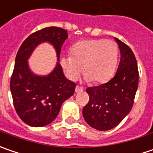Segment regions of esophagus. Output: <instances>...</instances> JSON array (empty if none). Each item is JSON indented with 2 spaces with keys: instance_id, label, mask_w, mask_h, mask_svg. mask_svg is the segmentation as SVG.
I'll return each mask as SVG.
<instances>
[{
  "instance_id": "34e87169",
  "label": "esophagus",
  "mask_w": 153,
  "mask_h": 153,
  "mask_svg": "<svg viewBox=\"0 0 153 153\" xmlns=\"http://www.w3.org/2000/svg\"><path fill=\"white\" fill-rule=\"evenodd\" d=\"M83 90H84L83 87H81V86H79V85H76V87H75V92H76V93H81Z\"/></svg>"
}]
</instances>
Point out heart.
<instances>
[{"label":"heart","mask_w":153,"mask_h":153,"mask_svg":"<svg viewBox=\"0 0 153 153\" xmlns=\"http://www.w3.org/2000/svg\"><path fill=\"white\" fill-rule=\"evenodd\" d=\"M70 53L60 59L61 68L68 79H77L83 69L85 80L94 83L103 82L111 77L119 57L116 44L106 40L79 41L71 47Z\"/></svg>","instance_id":"heart-1"}]
</instances>
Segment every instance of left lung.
Returning a JSON list of instances; mask_svg holds the SVG:
<instances>
[{"instance_id": "8db88e82", "label": "left lung", "mask_w": 153, "mask_h": 153, "mask_svg": "<svg viewBox=\"0 0 153 153\" xmlns=\"http://www.w3.org/2000/svg\"><path fill=\"white\" fill-rule=\"evenodd\" d=\"M120 61L115 76L107 83L88 87L89 102L83 108L85 122L99 131L111 130L130 112L139 85V70L130 48L115 38Z\"/></svg>"}]
</instances>
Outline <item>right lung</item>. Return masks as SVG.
<instances>
[{
    "mask_svg": "<svg viewBox=\"0 0 153 153\" xmlns=\"http://www.w3.org/2000/svg\"><path fill=\"white\" fill-rule=\"evenodd\" d=\"M68 37L63 28L45 27L29 35L18 50L10 90L17 114L30 126L41 127L52 123L62 103L74 94L75 83L65 77L59 64L61 47ZM44 42L55 48L58 61L49 75L37 76L31 71L27 60L33 50Z\"/></svg>",
    "mask_w": 153,
    "mask_h": 153,
    "instance_id": "add662e5",
    "label": "right lung"
}]
</instances>
